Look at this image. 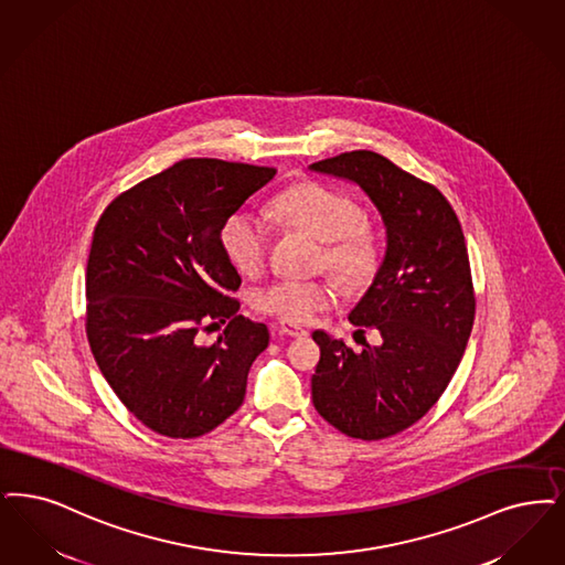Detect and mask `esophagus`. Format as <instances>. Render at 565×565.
Returning <instances> with one entry per match:
<instances>
[{
	"mask_svg": "<svg viewBox=\"0 0 565 565\" xmlns=\"http://www.w3.org/2000/svg\"><path fill=\"white\" fill-rule=\"evenodd\" d=\"M275 332H277V334H284V337H292V339H300V337H307V334H309L305 328L294 326V323H288V321H279V323L275 326Z\"/></svg>",
	"mask_w": 565,
	"mask_h": 565,
	"instance_id": "obj_1",
	"label": "esophagus"
}]
</instances>
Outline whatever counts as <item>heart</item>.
<instances>
[{
  "label": "heart",
  "mask_w": 565,
  "mask_h": 565,
  "mask_svg": "<svg viewBox=\"0 0 565 565\" xmlns=\"http://www.w3.org/2000/svg\"><path fill=\"white\" fill-rule=\"evenodd\" d=\"M273 214L326 242V265L340 279L358 288L367 284L381 263V246L374 231L362 223V210L349 195L321 182H294L275 195ZM226 258L237 271H258L267 258L269 228L248 210L231 214L221 231ZM339 288L330 279H275L252 294V307L288 323H307L330 309Z\"/></svg>",
  "instance_id": "heart-1"
}]
</instances>
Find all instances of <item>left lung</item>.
<instances>
[{"mask_svg": "<svg viewBox=\"0 0 565 565\" xmlns=\"http://www.w3.org/2000/svg\"><path fill=\"white\" fill-rule=\"evenodd\" d=\"M311 170L355 182L386 231L383 265L349 321L381 334L355 353L313 332L321 358L313 406L340 433L376 441L418 423L462 360L475 319L469 254L448 200L374 151L321 159Z\"/></svg>", "mask_w": 565, "mask_h": 565, "instance_id": "left-lung-1", "label": "left lung"}]
</instances>
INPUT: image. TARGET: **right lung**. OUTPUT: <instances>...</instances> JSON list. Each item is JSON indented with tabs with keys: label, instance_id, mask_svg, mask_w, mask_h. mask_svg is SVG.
I'll list each match as a JSON object with an SVG mask.
<instances>
[{
	"label": "right lung",
	"instance_id": "1",
	"mask_svg": "<svg viewBox=\"0 0 565 565\" xmlns=\"http://www.w3.org/2000/svg\"><path fill=\"white\" fill-rule=\"evenodd\" d=\"M275 168L191 158L117 195L86 269V334L115 395L159 435L193 439L244 404L265 323L237 316L221 231ZM226 322L214 343L202 332Z\"/></svg>",
	"mask_w": 565,
	"mask_h": 565
}]
</instances>
